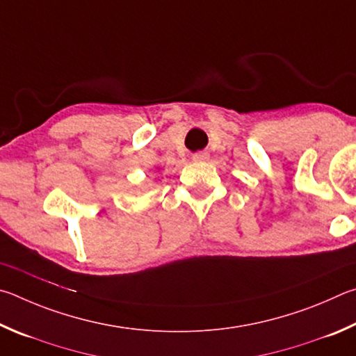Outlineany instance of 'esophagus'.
<instances>
[{"instance_id": "34e87169", "label": "esophagus", "mask_w": 356, "mask_h": 356, "mask_svg": "<svg viewBox=\"0 0 356 356\" xmlns=\"http://www.w3.org/2000/svg\"><path fill=\"white\" fill-rule=\"evenodd\" d=\"M208 159H209V154L207 152H198V153L192 156V161H194V162H204Z\"/></svg>"}]
</instances>
